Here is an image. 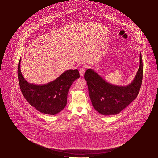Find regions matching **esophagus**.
Masks as SVG:
<instances>
[{"mask_svg":"<svg viewBox=\"0 0 158 158\" xmlns=\"http://www.w3.org/2000/svg\"><path fill=\"white\" fill-rule=\"evenodd\" d=\"M84 73H85V70L84 69V68H80V69H79V73H80V75L81 77H83L84 76Z\"/></svg>","mask_w":158,"mask_h":158,"instance_id":"esophagus-1","label":"esophagus"}]
</instances>
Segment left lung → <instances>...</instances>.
Returning a JSON list of instances; mask_svg holds the SVG:
<instances>
[{
    "label": "left lung",
    "mask_w": 158,
    "mask_h": 158,
    "mask_svg": "<svg viewBox=\"0 0 158 158\" xmlns=\"http://www.w3.org/2000/svg\"><path fill=\"white\" fill-rule=\"evenodd\" d=\"M84 78L94 108L105 116L119 114L136 98L139 92L143 79L141 53L138 70L134 79L128 85H116L108 83L91 69L86 70Z\"/></svg>",
    "instance_id": "8db88e82"
}]
</instances>
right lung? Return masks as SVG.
I'll use <instances>...</instances> for the list:
<instances>
[{
    "instance_id": "right-lung-1",
    "label": "right lung",
    "mask_w": 158,
    "mask_h": 158,
    "mask_svg": "<svg viewBox=\"0 0 158 158\" xmlns=\"http://www.w3.org/2000/svg\"><path fill=\"white\" fill-rule=\"evenodd\" d=\"M20 59L18 68L19 83L24 98L31 106L44 114L55 115L64 109L67 103L70 86L80 75L78 69L66 70L55 80L42 85L27 82L20 70Z\"/></svg>"
}]
</instances>
